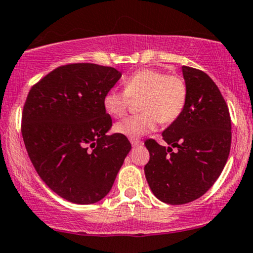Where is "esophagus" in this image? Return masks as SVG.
I'll return each mask as SVG.
<instances>
[{"label":"esophagus","mask_w":253,"mask_h":253,"mask_svg":"<svg viewBox=\"0 0 253 253\" xmlns=\"http://www.w3.org/2000/svg\"><path fill=\"white\" fill-rule=\"evenodd\" d=\"M130 143H131L132 147H136V145H141V144H143V142L139 141L138 138H130Z\"/></svg>","instance_id":"obj_1"}]
</instances>
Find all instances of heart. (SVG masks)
Listing matches in <instances>:
<instances>
[{"label":"heart","mask_w":253,"mask_h":253,"mask_svg":"<svg viewBox=\"0 0 253 253\" xmlns=\"http://www.w3.org/2000/svg\"><path fill=\"white\" fill-rule=\"evenodd\" d=\"M124 90L111 88L103 99L106 112L121 117L126 112L130 98H139L142 112L127 116L116 123L115 131L129 138H138L153 131L159 121L173 123L185 109L188 87L179 74H167L159 68H141L126 77Z\"/></svg>","instance_id":"heart-1"}]
</instances>
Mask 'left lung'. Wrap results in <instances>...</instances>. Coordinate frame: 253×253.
Returning <instances> with one entry per match:
<instances>
[{
  "mask_svg": "<svg viewBox=\"0 0 253 253\" xmlns=\"http://www.w3.org/2000/svg\"><path fill=\"white\" fill-rule=\"evenodd\" d=\"M182 73L188 87L185 109L162 133L170 147L153 138L144 142L150 155L145 177L154 195L169 205L194 201L214 185L232 138L230 111L215 83L197 68L182 66Z\"/></svg>",
  "mask_w": 253,
  "mask_h": 253,
  "instance_id": "left-lung-1",
  "label": "left lung"
}]
</instances>
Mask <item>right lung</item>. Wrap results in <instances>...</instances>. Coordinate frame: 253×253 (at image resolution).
<instances>
[{
    "label": "right lung",
    "mask_w": 253,
    "mask_h": 253,
    "mask_svg": "<svg viewBox=\"0 0 253 253\" xmlns=\"http://www.w3.org/2000/svg\"><path fill=\"white\" fill-rule=\"evenodd\" d=\"M122 73L88 62L62 65L32 86L22 111L27 153L39 176L65 200L94 204L110 192L130 149L103 99Z\"/></svg>",
    "instance_id": "1"
}]
</instances>
